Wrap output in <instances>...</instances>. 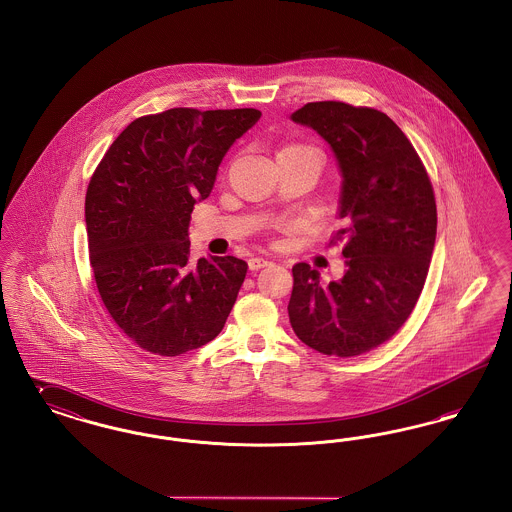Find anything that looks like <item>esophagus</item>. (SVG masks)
I'll return each mask as SVG.
<instances>
[{
  "label": "esophagus",
  "instance_id": "34e87169",
  "mask_svg": "<svg viewBox=\"0 0 512 512\" xmlns=\"http://www.w3.org/2000/svg\"><path fill=\"white\" fill-rule=\"evenodd\" d=\"M249 268L251 270H259V268H265L270 265V261H267V259H263V257H253V259H249Z\"/></svg>",
  "mask_w": 512,
  "mask_h": 512
}]
</instances>
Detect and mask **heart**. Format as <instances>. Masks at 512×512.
Wrapping results in <instances>:
<instances>
[{
	"mask_svg": "<svg viewBox=\"0 0 512 512\" xmlns=\"http://www.w3.org/2000/svg\"><path fill=\"white\" fill-rule=\"evenodd\" d=\"M299 147H305V146H284L280 151H288V149H299Z\"/></svg>",
	"mask_w": 512,
	"mask_h": 512,
	"instance_id": "obj_1",
	"label": "heart"
}]
</instances>
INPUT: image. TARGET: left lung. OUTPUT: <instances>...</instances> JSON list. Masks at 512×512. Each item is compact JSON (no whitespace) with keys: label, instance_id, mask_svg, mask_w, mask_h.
Instances as JSON below:
<instances>
[{"label":"left lung","instance_id":"8db88e82","mask_svg":"<svg viewBox=\"0 0 512 512\" xmlns=\"http://www.w3.org/2000/svg\"><path fill=\"white\" fill-rule=\"evenodd\" d=\"M292 121L317 130L341 172L345 272L324 284L307 263L292 268L293 332L318 353L355 357L405 324L426 282L438 211L432 182L409 138L378 109L313 101Z\"/></svg>","mask_w":512,"mask_h":512}]
</instances>
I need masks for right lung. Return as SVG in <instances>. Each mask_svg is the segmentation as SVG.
<instances>
[{"label":"right lung","mask_w":512,"mask_h":512,"mask_svg":"<svg viewBox=\"0 0 512 512\" xmlns=\"http://www.w3.org/2000/svg\"><path fill=\"white\" fill-rule=\"evenodd\" d=\"M257 109L176 107L130 122L107 149L86 192L90 265L105 309L153 355L176 357L215 340L247 263L190 259L194 205L207 199L230 146Z\"/></svg>","instance_id":"1"}]
</instances>
